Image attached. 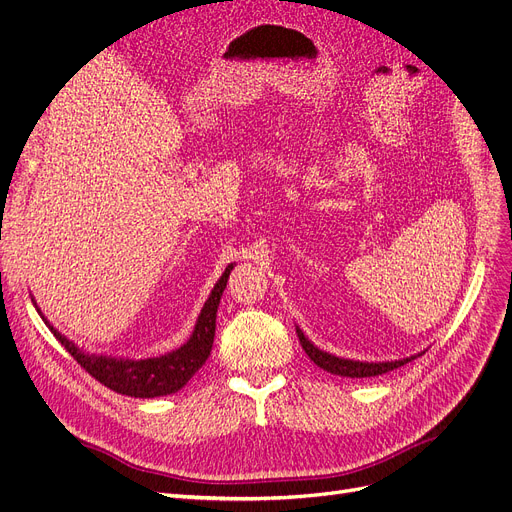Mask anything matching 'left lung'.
Listing matches in <instances>:
<instances>
[{"label":"left lung","instance_id":"obj_1","mask_svg":"<svg viewBox=\"0 0 512 512\" xmlns=\"http://www.w3.org/2000/svg\"><path fill=\"white\" fill-rule=\"evenodd\" d=\"M297 337L301 348L306 350V354L310 356V361H314V365H318L320 369H325L333 375H342V377H373V375H382L388 373L392 369H399L403 365H407L409 361H413L415 356L403 358V361H390V363H361V361H348V358H339L333 356L329 352L318 350L310 339H306V335L297 329Z\"/></svg>","mask_w":512,"mask_h":512}]
</instances>
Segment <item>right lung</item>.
Instances as JSON below:
<instances>
[{"mask_svg":"<svg viewBox=\"0 0 512 512\" xmlns=\"http://www.w3.org/2000/svg\"><path fill=\"white\" fill-rule=\"evenodd\" d=\"M232 268L234 266L225 268L211 297L206 299L189 342L183 344L179 350L168 352L160 358H145V361H116V358H107V356L84 354L78 346H73L67 337H63L59 331L52 329L44 316L42 318L48 325V329L54 333V337L59 339V342L65 346V350L75 358V361H78V365L84 371H88L94 377V380L101 382L113 392L135 396V399H154V396H164V394H173L181 390L189 380H192V375L206 363L208 354L213 350L217 308Z\"/></svg>","mask_w":512,"mask_h":512,"instance_id":"add662e5","label":"right lung"}]
</instances>
